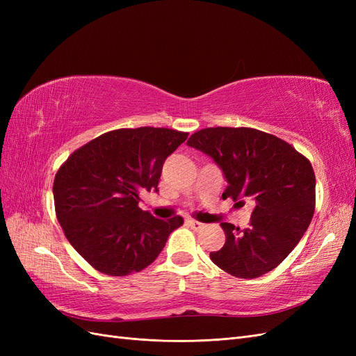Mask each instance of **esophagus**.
Instances as JSON below:
<instances>
[{
  "label": "esophagus",
  "instance_id": "obj_1",
  "mask_svg": "<svg viewBox=\"0 0 356 356\" xmlns=\"http://www.w3.org/2000/svg\"><path fill=\"white\" fill-rule=\"evenodd\" d=\"M187 224L190 225V227H191L193 230H199V229H202V227H203V222L196 221V220H191V218H188V220H187Z\"/></svg>",
  "mask_w": 356,
  "mask_h": 356
}]
</instances>
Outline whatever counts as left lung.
Here are the masks:
<instances>
[{
  "instance_id": "1",
  "label": "left lung",
  "mask_w": 356,
  "mask_h": 356,
  "mask_svg": "<svg viewBox=\"0 0 356 356\" xmlns=\"http://www.w3.org/2000/svg\"><path fill=\"white\" fill-rule=\"evenodd\" d=\"M187 145L213 159L227 179L222 199L251 202L250 225L221 222L225 243L209 254L236 277L254 279L273 270L303 238L315 212V172L284 139L251 127H207Z\"/></svg>"
}]
</instances>
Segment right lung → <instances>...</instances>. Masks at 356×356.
Masks as SVG:
<instances>
[{
  "label": "right lung",
  "mask_w": 356,
  "mask_h": 356,
  "mask_svg": "<svg viewBox=\"0 0 356 356\" xmlns=\"http://www.w3.org/2000/svg\"><path fill=\"white\" fill-rule=\"evenodd\" d=\"M187 136L166 127L117 129L75 149L59 168L53 182L58 221L96 270L110 276L141 272L184 222L154 218L138 203L141 191H157L166 157Z\"/></svg>",
  "instance_id": "obj_1"
}]
</instances>
